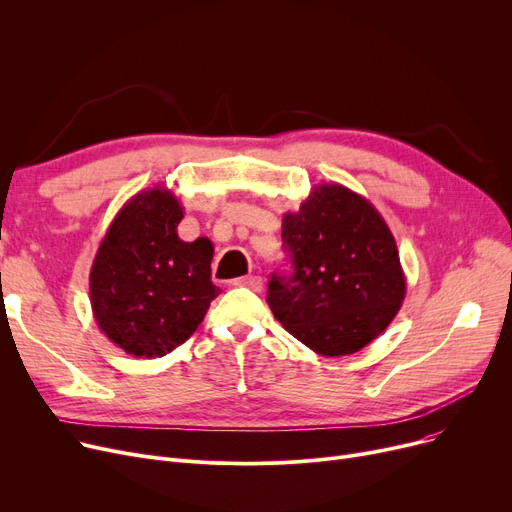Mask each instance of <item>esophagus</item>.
<instances>
[{"label": "esophagus", "mask_w": 512, "mask_h": 512, "mask_svg": "<svg viewBox=\"0 0 512 512\" xmlns=\"http://www.w3.org/2000/svg\"><path fill=\"white\" fill-rule=\"evenodd\" d=\"M234 286H240V288H249L253 292H259L263 288V280L259 276H245V278H236L232 282Z\"/></svg>", "instance_id": "34e87169"}]
</instances>
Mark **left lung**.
I'll list each match as a JSON object with an SVG mask.
<instances>
[{
    "instance_id": "8db88e82",
    "label": "left lung",
    "mask_w": 512,
    "mask_h": 512,
    "mask_svg": "<svg viewBox=\"0 0 512 512\" xmlns=\"http://www.w3.org/2000/svg\"><path fill=\"white\" fill-rule=\"evenodd\" d=\"M294 272L272 276L267 303L294 338L324 357H344L378 338L407 294L396 240L365 197L317 184L282 218Z\"/></svg>"
}]
</instances>
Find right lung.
Listing matches in <instances>:
<instances>
[{
  "label": "right lung",
  "mask_w": 512,
  "mask_h": 512,
  "mask_svg": "<svg viewBox=\"0 0 512 512\" xmlns=\"http://www.w3.org/2000/svg\"><path fill=\"white\" fill-rule=\"evenodd\" d=\"M182 218L170 188H145L122 205L99 242L89 274L93 317L128 355L172 353L222 292L211 282V240L184 242L176 230Z\"/></svg>",
  "instance_id": "right-lung-1"
}]
</instances>
